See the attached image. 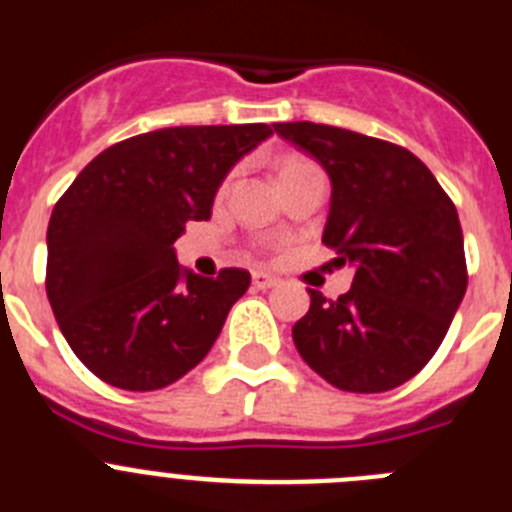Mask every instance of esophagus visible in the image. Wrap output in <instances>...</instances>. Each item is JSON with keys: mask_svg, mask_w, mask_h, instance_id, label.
<instances>
[{"mask_svg": "<svg viewBox=\"0 0 512 512\" xmlns=\"http://www.w3.org/2000/svg\"><path fill=\"white\" fill-rule=\"evenodd\" d=\"M251 282L256 289H271V287H277L279 277H271V274H266V271H253Z\"/></svg>", "mask_w": 512, "mask_h": 512, "instance_id": "1", "label": "esophagus"}]
</instances>
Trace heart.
Listing matches in <instances>:
<instances>
[{"label": "heart", "mask_w": 512, "mask_h": 512, "mask_svg": "<svg viewBox=\"0 0 512 512\" xmlns=\"http://www.w3.org/2000/svg\"><path fill=\"white\" fill-rule=\"evenodd\" d=\"M305 166H312L307 158H297V156L284 158L282 166H279V179H282V176H287V174H292V171H297V169H305Z\"/></svg>", "instance_id": "1"}]
</instances>
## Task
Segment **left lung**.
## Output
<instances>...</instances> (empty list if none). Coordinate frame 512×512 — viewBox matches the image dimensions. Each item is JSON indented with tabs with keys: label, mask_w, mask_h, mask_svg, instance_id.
<instances>
[{
	"label": "left lung",
	"mask_w": 512,
	"mask_h": 512,
	"mask_svg": "<svg viewBox=\"0 0 512 512\" xmlns=\"http://www.w3.org/2000/svg\"><path fill=\"white\" fill-rule=\"evenodd\" d=\"M330 176L323 243L354 264L351 289L292 328L302 359L343 392L395 390L446 338L467 292L464 235L451 197L408 148L318 122H277Z\"/></svg>",
	"instance_id": "left-lung-1"
}]
</instances>
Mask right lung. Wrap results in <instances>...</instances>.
<instances>
[{
  "instance_id": "add662e5",
  "label": "right lung",
  "mask_w": 512,
  "mask_h": 512,
  "mask_svg": "<svg viewBox=\"0 0 512 512\" xmlns=\"http://www.w3.org/2000/svg\"><path fill=\"white\" fill-rule=\"evenodd\" d=\"M274 130L184 125L104 148L48 223L45 292L63 338L89 372L130 392L169 387L200 364L246 295V269L197 277L174 241L207 220L230 166Z\"/></svg>"
}]
</instances>
